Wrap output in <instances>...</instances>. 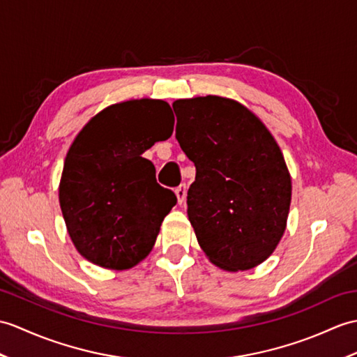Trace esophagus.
<instances>
[{
    "instance_id": "34e87169",
    "label": "esophagus",
    "mask_w": 357,
    "mask_h": 357,
    "mask_svg": "<svg viewBox=\"0 0 357 357\" xmlns=\"http://www.w3.org/2000/svg\"><path fill=\"white\" fill-rule=\"evenodd\" d=\"M176 197H178V204H182L185 201V196H187V185L185 184H181L179 187H176Z\"/></svg>"
}]
</instances>
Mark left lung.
Wrapping results in <instances>:
<instances>
[{"label": "left lung", "mask_w": 357, "mask_h": 357, "mask_svg": "<svg viewBox=\"0 0 357 357\" xmlns=\"http://www.w3.org/2000/svg\"><path fill=\"white\" fill-rule=\"evenodd\" d=\"M173 111L178 143L196 167L187 213L199 245L222 269H252L277 248L291 206V175L277 141L229 98H185Z\"/></svg>", "instance_id": "left-lung-1"}]
</instances>
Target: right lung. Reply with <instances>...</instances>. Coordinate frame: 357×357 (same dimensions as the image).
Wrapping results in <instances>:
<instances>
[{
    "instance_id": "add662e5",
    "label": "right lung",
    "mask_w": 357,
    "mask_h": 357,
    "mask_svg": "<svg viewBox=\"0 0 357 357\" xmlns=\"http://www.w3.org/2000/svg\"><path fill=\"white\" fill-rule=\"evenodd\" d=\"M173 124L169 103L141 98L106 107L74 139L59 202L74 246L91 263L123 271L152 251L176 195L141 155L167 139Z\"/></svg>"
}]
</instances>
